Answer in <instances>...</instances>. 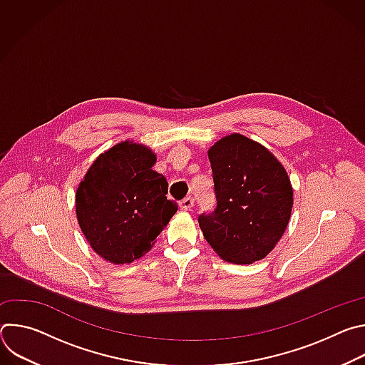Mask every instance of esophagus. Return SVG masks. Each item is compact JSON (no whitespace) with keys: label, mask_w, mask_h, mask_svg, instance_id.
Listing matches in <instances>:
<instances>
[{"label":"esophagus","mask_w":365,"mask_h":365,"mask_svg":"<svg viewBox=\"0 0 365 365\" xmlns=\"http://www.w3.org/2000/svg\"><path fill=\"white\" fill-rule=\"evenodd\" d=\"M193 206V197L192 196H186L182 202H180V210L182 211H190Z\"/></svg>","instance_id":"esophagus-1"}]
</instances>
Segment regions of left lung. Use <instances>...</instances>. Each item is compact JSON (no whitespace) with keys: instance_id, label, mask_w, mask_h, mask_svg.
Returning a JSON list of instances; mask_svg holds the SVG:
<instances>
[{"instance_id":"obj_1","label":"left lung","mask_w":365,"mask_h":365,"mask_svg":"<svg viewBox=\"0 0 365 365\" xmlns=\"http://www.w3.org/2000/svg\"><path fill=\"white\" fill-rule=\"evenodd\" d=\"M207 158L217 207L197 218L203 237L225 262H258L287 228L293 206L290 179L273 153L237 133L217 141Z\"/></svg>"}]
</instances>
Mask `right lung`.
Here are the masks:
<instances>
[{
  "mask_svg": "<svg viewBox=\"0 0 365 365\" xmlns=\"http://www.w3.org/2000/svg\"><path fill=\"white\" fill-rule=\"evenodd\" d=\"M155 154L123 141L98 155L76 189V217L92 250L113 264L143 257L178 211Z\"/></svg>",
  "mask_w": 365,
  "mask_h": 365,
  "instance_id": "add662e5",
  "label": "right lung"
}]
</instances>
